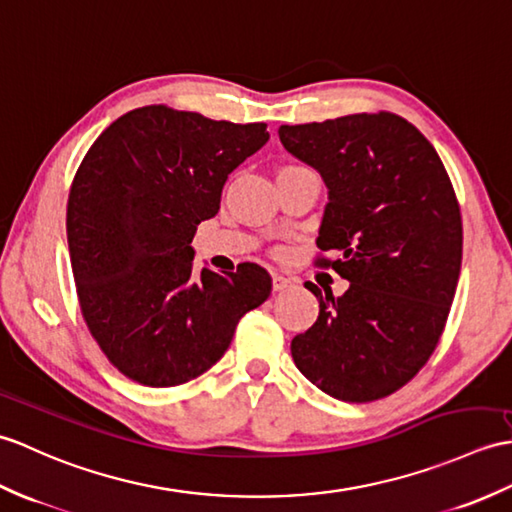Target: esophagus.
Listing matches in <instances>:
<instances>
[{
  "label": "esophagus",
  "mask_w": 512,
  "mask_h": 512,
  "mask_svg": "<svg viewBox=\"0 0 512 512\" xmlns=\"http://www.w3.org/2000/svg\"><path fill=\"white\" fill-rule=\"evenodd\" d=\"M291 285H293L291 278L282 276V274H274V291H285V289H289Z\"/></svg>",
  "instance_id": "esophagus-1"
}]
</instances>
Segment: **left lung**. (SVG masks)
Masks as SVG:
<instances>
[{"instance_id":"1","label":"left lung","mask_w":512,"mask_h":512,"mask_svg":"<svg viewBox=\"0 0 512 512\" xmlns=\"http://www.w3.org/2000/svg\"><path fill=\"white\" fill-rule=\"evenodd\" d=\"M280 142L328 188L317 258L350 282L304 285L320 315L293 337L295 366L322 392L370 403L425 366L445 331L462 265V217L429 140L390 111L282 124Z\"/></svg>"}]
</instances>
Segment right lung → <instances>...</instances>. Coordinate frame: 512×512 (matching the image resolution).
<instances>
[{
  "label": "right lung",
  "instance_id": "1",
  "mask_svg": "<svg viewBox=\"0 0 512 512\" xmlns=\"http://www.w3.org/2000/svg\"><path fill=\"white\" fill-rule=\"evenodd\" d=\"M269 140L234 124L149 105L98 135L67 199V245L89 333L124 377L175 388L210 370L241 317L271 293L267 271H192L197 225L227 175Z\"/></svg>",
  "mask_w": 512,
  "mask_h": 512
}]
</instances>
